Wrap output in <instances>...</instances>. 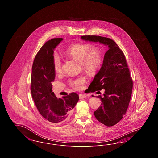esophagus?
Returning a JSON list of instances; mask_svg holds the SVG:
<instances>
[{
  "mask_svg": "<svg viewBox=\"0 0 158 158\" xmlns=\"http://www.w3.org/2000/svg\"><path fill=\"white\" fill-rule=\"evenodd\" d=\"M79 97L80 99H82V98H86L87 96L86 95H83V94H79Z\"/></svg>",
  "mask_w": 158,
  "mask_h": 158,
  "instance_id": "esophagus-1",
  "label": "esophagus"
}]
</instances>
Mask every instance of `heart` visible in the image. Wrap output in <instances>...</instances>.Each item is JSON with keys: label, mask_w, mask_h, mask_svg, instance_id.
I'll return each mask as SVG.
<instances>
[{"label": "heart", "mask_w": 158, "mask_h": 158, "mask_svg": "<svg viewBox=\"0 0 158 158\" xmlns=\"http://www.w3.org/2000/svg\"><path fill=\"white\" fill-rule=\"evenodd\" d=\"M66 53L72 59L80 61L83 69L90 75L95 73L101 67L102 55L101 49L89 44H75L70 45ZM53 68L54 72L59 73L61 71V61L60 57L55 54L53 56ZM86 82V78L81 76L70 81V85L76 90L80 89Z\"/></svg>", "instance_id": "obj_1"}]
</instances>
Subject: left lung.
Returning <instances> with one entry per match:
<instances>
[{
	"label": "left lung",
	"instance_id": "8db88e82",
	"mask_svg": "<svg viewBox=\"0 0 158 158\" xmlns=\"http://www.w3.org/2000/svg\"><path fill=\"white\" fill-rule=\"evenodd\" d=\"M81 38L108 47L102 65L88 88L91 92L105 90L103 97H97L102 103L94 115L101 123L108 127L113 126L126 113L133 89V81L124 54L110 38L96 35H84Z\"/></svg>",
	"mask_w": 158,
	"mask_h": 158
}]
</instances>
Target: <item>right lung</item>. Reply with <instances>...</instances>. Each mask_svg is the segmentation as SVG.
<instances>
[{
  "instance_id": "obj_1",
  "label": "right lung",
  "mask_w": 158,
  "mask_h": 158,
  "mask_svg": "<svg viewBox=\"0 0 158 158\" xmlns=\"http://www.w3.org/2000/svg\"><path fill=\"white\" fill-rule=\"evenodd\" d=\"M63 38H53L46 42L38 52L32 64L31 94L41 115L49 122L61 123L67 120L74 108L79 95L72 92L62 98L52 92L56 72L53 68L54 50Z\"/></svg>"
}]
</instances>
